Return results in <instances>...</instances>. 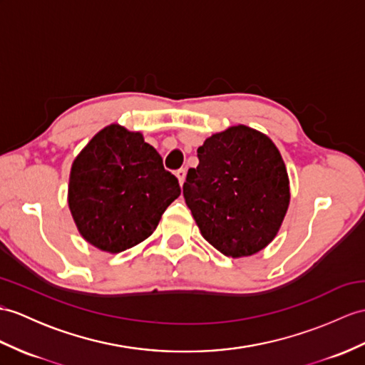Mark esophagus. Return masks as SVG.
<instances>
[{"label": "esophagus", "instance_id": "34e87169", "mask_svg": "<svg viewBox=\"0 0 365 365\" xmlns=\"http://www.w3.org/2000/svg\"><path fill=\"white\" fill-rule=\"evenodd\" d=\"M176 178L178 181H180V184L182 185L184 184V180H185V168H180V170H176Z\"/></svg>", "mask_w": 365, "mask_h": 365}]
</instances>
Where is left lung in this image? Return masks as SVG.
<instances>
[{"instance_id": "1", "label": "left lung", "mask_w": 365, "mask_h": 365, "mask_svg": "<svg viewBox=\"0 0 365 365\" xmlns=\"http://www.w3.org/2000/svg\"><path fill=\"white\" fill-rule=\"evenodd\" d=\"M182 185L202 237L227 257L268 246L289 204V181L272 140L245 125L204 140Z\"/></svg>"}]
</instances>
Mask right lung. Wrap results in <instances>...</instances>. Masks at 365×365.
<instances>
[{"mask_svg":"<svg viewBox=\"0 0 365 365\" xmlns=\"http://www.w3.org/2000/svg\"><path fill=\"white\" fill-rule=\"evenodd\" d=\"M180 195L161 155L140 133L119 125L97 133L71 168V213L86 242L106 252L144 242Z\"/></svg>","mask_w":365,"mask_h":365,"instance_id":"obj_1","label":"right lung"}]
</instances>
